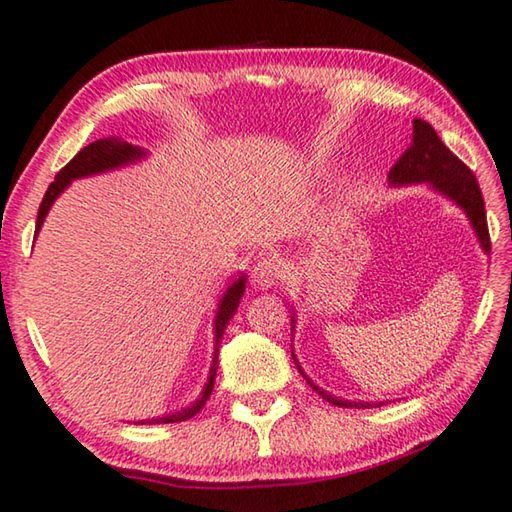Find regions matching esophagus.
Listing matches in <instances>:
<instances>
[{
    "label": "esophagus",
    "mask_w": 512,
    "mask_h": 512,
    "mask_svg": "<svg viewBox=\"0 0 512 512\" xmlns=\"http://www.w3.org/2000/svg\"><path fill=\"white\" fill-rule=\"evenodd\" d=\"M287 273V262L280 255H259L253 271H250V277H253L255 289H268L282 282Z\"/></svg>",
    "instance_id": "obj_1"
}]
</instances>
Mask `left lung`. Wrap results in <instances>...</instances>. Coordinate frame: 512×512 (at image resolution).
<instances>
[{
	"label": "left lung",
	"instance_id": "1",
	"mask_svg": "<svg viewBox=\"0 0 512 512\" xmlns=\"http://www.w3.org/2000/svg\"><path fill=\"white\" fill-rule=\"evenodd\" d=\"M388 180H391V185L427 183L429 187L436 189V192L452 198L461 210H465L467 219H470L472 228L476 232V237L481 241V248L485 253H490V232H488V221H485V203H483L479 183H476V176L467 164H463L452 151L447 149L443 140L438 137V133L433 131L431 124H427L424 119H413V144L402 153V158L393 164L391 173H388ZM293 327L296 325H293V316H291V329ZM300 375L305 377L307 384L329 404L345 406V409H352V406L354 409H366V406H372L370 402L339 400V397L329 395L323 391V388H318L302 370Z\"/></svg>",
	"mask_w": 512,
	"mask_h": 512
}]
</instances>
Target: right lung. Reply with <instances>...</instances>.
<instances>
[{"label": "right lung", "instance_id": "add662e5", "mask_svg": "<svg viewBox=\"0 0 512 512\" xmlns=\"http://www.w3.org/2000/svg\"><path fill=\"white\" fill-rule=\"evenodd\" d=\"M146 151L140 149V146L135 144H128L121 140V137H103V140H97L85 146L79 153L74 155L72 160H69L63 169L56 173V180L49 185L45 198H42L40 203V210H38V219H36V235L38 230L42 228V221H45V216L49 212V207L54 205L56 198L65 192V187L72 183L76 178H85V176H94V173H101V171H110V169H117V167H124V164H131L135 160L144 158ZM246 291V275H239L235 282L230 284L228 291L223 293V298L219 302V311H216V318H214V357H212V368H210V377H207V384L203 388V393L198 400L187 406V409H180L176 413H167V415H160V418H153V420H146V424H169V422H185L189 418H194V415L203 409L207 397L212 395V388H214V377H216V363H219V345L223 339V332L225 327H228L230 318L235 316V311L239 307V300L244 296Z\"/></svg>", "mask_w": 512, "mask_h": 512}]
</instances>
